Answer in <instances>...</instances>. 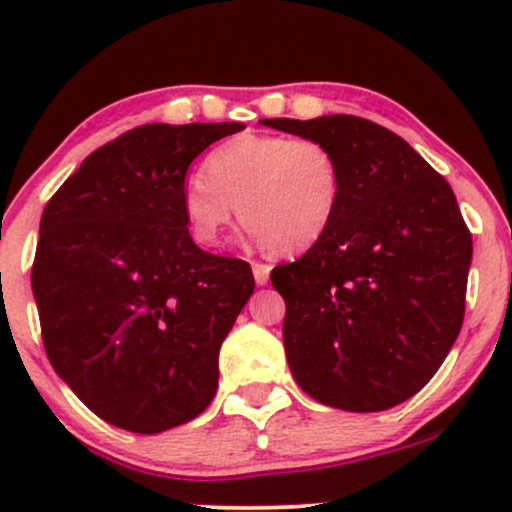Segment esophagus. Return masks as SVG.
Returning a JSON list of instances; mask_svg holds the SVG:
<instances>
[{
	"mask_svg": "<svg viewBox=\"0 0 512 512\" xmlns=\"http://www.w3.org/2000/svg\"><path fill=\"white\" fill-rule=\"evenodd\" d=\"M272 267L265 265V262H252V275H255L257 285H267L270 282Z\"/></svg>",
	"mask_w": 512,
	"mask_h": 512,
	"instance_id": "esophagus-1",
	"label": "esophagus"
}]
</instances>
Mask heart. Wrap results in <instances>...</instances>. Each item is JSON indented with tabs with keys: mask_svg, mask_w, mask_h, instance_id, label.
<instances>
[{
	"mask_svg": "<svg viewBox=\"0 0 512 512\" xmlns=\"http://www.w3.org/2000/svg\"><path fill=\"white\" fill-rule=\"evenodd\" d=\"M344 173L332 148L312 138L240 133L205 158V175L180 185V215L190 237L218 247L237 215L275 255L317 245L337 220Z\"/></svg>",
	"mask_w": 512,
	"mask_h": 512,
	"instance_id": "heart-1",
	"label": "heart"
}]
</instances>
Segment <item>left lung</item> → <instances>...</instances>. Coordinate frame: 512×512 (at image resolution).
<instances>
[{
  "label": "left lung",
  "instance_id": "1",
  "mask_svg": "<svg viewBox=\"0 0 512 512\" xmlns=\"http://www.w3.org/2000/svg\"><path fill=\"white\" fill-rule=\"evenodd\" d=\"M332 148L344 198L332 230L272 270L294 381L334 409L404 404L443 364L466 312L473 240L451 185L401 136L359 116L265 118Z\"/></svg>",
  "mask_w": 512,
  "mask_h": 512
}]
</instances>
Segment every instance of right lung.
Here are the masks:
<instances>
[{"label": "right lung", "mask_w": 512, "mask_h": 512, "mask_svg": "<svg viewBox=\"0 0 512 512\" xmlns=\"http://www.w3.org/2000/svg\"><path fill=\"white\" fill-rule=\"evenodd\" d=\"M242 123H148L106 143L46 203L32 289L56 374L98 418L160 433L203 414L255 289L180 215L190 163Z\"/></svg>", "instance_id": "right-lung-1"}]
</instances>
